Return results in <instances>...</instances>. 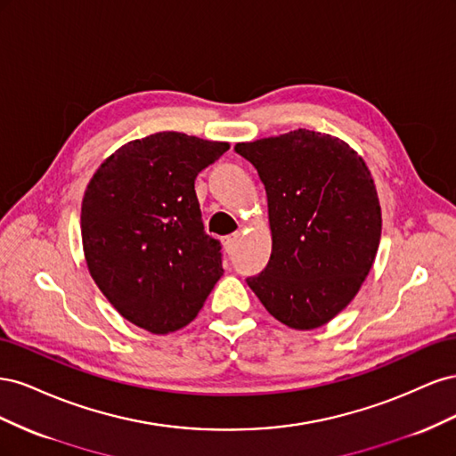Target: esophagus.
Wrapping results in <instances>:
<instances>
[{
  "instance_id": "obj_1",
  "label": "esophagus",
  "mask_w": 456,
  "mask_h": 456,
  "mask_svg": "<svg viewBox=\"0 0 456 456\" xmlns=\"http://www.w3.org/2000/svg\"><path fill=\"white\" fill-rule=\"evenodd\" d=\"M240 241V232H233V233H230V236H226L224 240H223V243H224V249L228 251V253H232L233 251V247H236V243Z\"/></svg>"
}]
</instances>
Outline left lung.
<instances>
[{"mask_svg": "<svg viewBox=\"0 0 456 456\" xmlns=\"http://www.w3.org/2000/svg\"><path fill=\"white\" fill-rule=\"evenodd\" d=\"M266 188L272 255L247 285L275 320L322 327L360 291L380 243V205L365 161L335 136L291 131L233 148Z\"/></svg>", "mask_w": 456, "mask_h": 456, "instance_id": "obj_1", "label": "left lung"}]
</instances>
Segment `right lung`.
<instances>
[{
    "label": "right lung",
    "instance_id": "obj_1",
    "mask_svg": "<svg viewBox=\"0 0 456 456\" xmlns=\"http://www.w3.org/2000/svg\"><path fill=\"white\" fill-rule=\"evenodd\" d=\"M228 148L175 131L150 134L110 156L86 190L81 240L93 280L150 333L186 327L224 272L194 184Z\"/></svg>",
    "mask_w": 456,
    "mask_h": 456
}]
</instances>
